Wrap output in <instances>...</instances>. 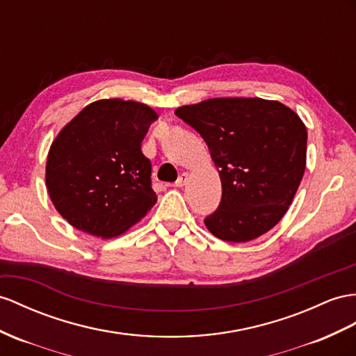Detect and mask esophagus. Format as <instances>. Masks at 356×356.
I'll list each match as a JSON object with an SVG mask.
<instances>
[{"mask_svg": "<svg viewBox=\"0 0 356 356\" xmlns=\"http://www.w3.org/2000/svg\"><path fill=\"white\" fill-rule=\"evenodd\" d=\"M188 180H189V175H188V172H181V175L179 176V179L176 180V184H175V186H177V188H181V186H185V185L188 184Z\"/></svg>", "mask_w": 356, "mask_h": 356, "instance_id": "1", "label": "esophagus"}]
</instances>
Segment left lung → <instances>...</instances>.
<instances>
[{
  "mask_svg": "<svg viewBox=\"0 0 356 356\" xmlns=\"http://www.w3.org/2000/svg\"><path fill=\"white\" fill-rule=\"evenodd\" d=\"M175 114L206 141L222 185L204 224L215 238L243 243L268 233L289 211L307 165V127L278 100L213 97Z\"/></svg>",
  "mask_w": 356,
  "mask_h": 356,
  "instance_id": "1",
  "label": "left lung"
}]
</instances>
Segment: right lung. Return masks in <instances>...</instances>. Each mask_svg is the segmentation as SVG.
Returning <instances> with one entry per match:
<instances>
[{
  "label": "right lung",
  "instance_id": "1",
  "mask_svg": "<svg viewBox=\"0 0 356 356\" xmlns=\"http://www.w3.org/2000/svg\"><path fill=\"white\" fill-rule=\"evenodd\" d=\"M158 114L149 105L100 99L63 126L47 159L54 207L75 229L102 239L120 236L156 204L152 163L141 141Z\"/></svg>",
  "mask_w": 356,
  "mask_h": 356
}]
</instances>
